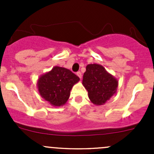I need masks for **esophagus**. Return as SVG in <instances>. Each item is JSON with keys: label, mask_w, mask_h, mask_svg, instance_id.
Instances as JSON below:
<instances>
[{"label": "esophagus", "mask_w": 154, "mask_h": 154, "mask_svg": "<svg viewBox=\"0 0 154 154\" xmlns=\"http://www.w3.org/2000/svg\"><path fill=\"white\" fill-rule=\"evenodd\" d=\"M77 75L78 76V77H80V79L82 78V73L80 72V71H78V72H77Z\"/></svg>", "instance_id": "1"}]
</instances>
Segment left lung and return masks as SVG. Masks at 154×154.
I'll return each mask as SVG.
<instances>
[{
    "label": "left lung",
    "instance_id": "8db88e82",
    "mask_svg": "<svg viewBox=\"0 0 154 154\" xmlns=\"http://www.w3.org/2000/svg\"><path fill=\"white\" fill-rule=\"evenodd\" d=\"M83 85L88 91V98L91 103L100 106L116 94L119 81L103 66L94 63L87 65Z\"/></svg>",
    "mask_w": 154,
    "mask_h": 154
}]
</instances>
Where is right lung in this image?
<instances>
[{
    "instance_id": "right-lung-1",
    "label": "right lung",
    "mask_w": 154,
    "mask_h": 154,
    "mask_svg": "<svg viewBox=\"0 0 154 154\" xmlns=\"http://www.w3.org/2000/svg\"><path fill=\"white\" fill-rule=\"evenodd\" d=\"M79 81L80 78L69 69L54 66L38 77L37 88L41 97L50 104L62 106L69 98L72 87Z\"/></svg>"
}]
</instances>
